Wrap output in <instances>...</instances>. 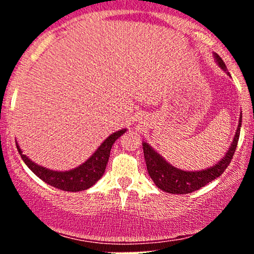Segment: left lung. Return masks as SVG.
<instances>
[{
    "instance_id": "obj_1",
    "label": "left lung",
    "mask_w": 254,
    "mask_h": 254,
    "mask_svg": "<svg viewBox=\"0 0 254 254\" xmlns=\"http://www.w3.org/2000/svg\"><path fill=\"white\" fill-rule=\"evenodd\" d=\"M214 58L215 62L217 63V65L220 66L228 76H230L222 58L218 56L217 54H214ZM241 118H243V116L240 115L239 125L237 127V131H235L234 138H233L227 153L224 154L222 159H220V161H217L216 164L211 166V167L205 168V170L184 171L180 170V168L174 167V166H172L170 162L166 161L164 157L160 155L156 150H154V148L150 147L147 142H142L145 165H147L148 173H149L154 184H155L160 190L168 192V193L185 194L191 193V192L196 190H199L200 188L205 186L206 184H209L212 182V180H215L216 178L220 177L221 174L226 171V168L229 166V162L232 161L233 155H234L235 149H237L238 147L241 122H243Z\"/></svg>"
}]
</instances>
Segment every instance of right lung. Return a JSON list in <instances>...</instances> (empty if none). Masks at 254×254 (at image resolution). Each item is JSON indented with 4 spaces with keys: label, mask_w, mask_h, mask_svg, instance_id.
Listing matches in <instances>:
<instances>
[{
    "label": "right lung",
    "mask_w": 254,
    "mask_h": 254,
    "mask_svg": "<svg viewBox=\"0 0 254 254\" xmlns=\"http://www.w3.org/2000/svg\"><path fill=\"white\" fill-rule=\"evenodd\" d=\"M125 131H127V129H122L111 133L103 143L99 145L98 149L82 165L77 166V167L69 171L49 170V168L44 167V166H40L36 164V162H33L30 157L22 154L21 148L19 147L17 142L16 147L20 153V156L22 157V160L27 165V167L38 178H40L43 182L54 186V188L60 189V190L77 192L92 188L103 177L107 161H109L111 148H112L116 139H118Z\"/></svg>",
    "instance_id": "1"
}]
</instances>
